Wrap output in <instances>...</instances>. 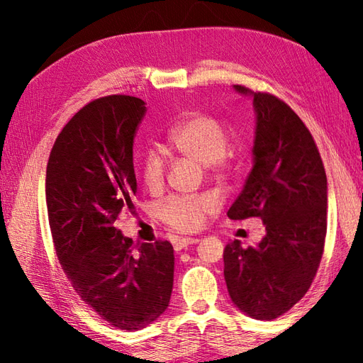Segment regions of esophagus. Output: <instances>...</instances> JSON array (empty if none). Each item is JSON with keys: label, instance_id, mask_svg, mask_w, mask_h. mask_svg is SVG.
Here are the masks:
<instances>
[{"label": "esophagus", "instance_id": "obj_1", "mask_svg": "<svg viewBox=\"0 0 363 363\" xmlns=\"http://www.w3.org/2000/svg\"><path fill=\"white\" fill-rule=\"evenodd\" d=\"M198 242H199V238H195V237H182V238H179V240L176 242L174 250H176V251H181V250H184V248H187V246L195 245V243H198Z\"/></svg>", "mask_w": 363, "mask_h": 363}]
</instances>
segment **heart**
<instances>
[{
  "mask_svg": "<svg viewBox=\"0 0 363 363\" xmlns=\"http://www.w3.org/2000/svg\"><path fill=\"white\" fill-rule=\"evenodd\" d=\"M167 146L179 156L194 159L206 165L209 172L228 169L229 129L225 121L209 112L195 111L182 117L168 130ZM138 177L145 189L159 190L164 182V162L154 151H146L138 164ZM213 209L204 198L172 196L157 207V217L177 233H195Z\"/></svg>",
  "mask_w": 363,
  "mask_h": 363,
  "instance_id": "b5f03b06",
  "label": "heart"
}]
</instances>
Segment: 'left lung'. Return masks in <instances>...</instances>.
Segmentation results:
<instances>
[{"label": "left lung", "mask_w": 363, "mask_h": 363, "mask_svg": "<svg viewBox=\"0 0 363 363\" xmlns=\"http://www.w3.org/2000/svg\"><path fill=\"white\" fill-rule=\"evenodd\" d=\"M256 111L254 165L230 220L257 217L267 235L256 246L226 245L225 281L233 303L256 320L289 312L311 289L326 238L328 179L311 130L295 111L267 91H251Z\"/></svg>", "instance_id": "obj_1"}]
</instances>
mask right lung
<instances>
[{"label": "right lung", "instance_id": "1", "mask_svg": "<svg viewBox=\"0 0 363 363\" xmlns=\"http://www.w3.org/2000/svg\"><path fill=\"white\" fill-rule=\"evenodd\" d=\"M146 112L140 98L94 99L60 130L46 165V209L68 281L99 317L138 330L165 312L173 290L174 256L167 240H133L113 226L134 207L133 146Z\"/></svg>", "mask_w": 363, "mask_h": 363}]
</instances>
